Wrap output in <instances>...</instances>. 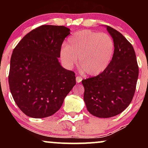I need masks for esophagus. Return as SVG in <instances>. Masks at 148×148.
I'll list each match as a JSON object with an SVG mask.
<instances>
[{
	"instance_id": "34e87169",
	"label": "esophagus",
	"mask_w": 148,
	"mask_h": 148,
	"mask_svg": "<svg viewBox=\"0 0 148 148\" xmlns=\"http://www.w3.org/2000/svg\"><path fill=\"white\" fill-rule=\"evenodd\" d=\"M82 80H83V77H81V76H76V82L78 83V84L81 83V81H82Z\"/></svg>"
}]
</instances>
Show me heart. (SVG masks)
Returning <instances> with one entry per match:
<instances>
[{
	"label": "heart",
	"mask_w": 148,
	"mask_h": 148,
	"mask_svg": "<svg viewBox=\"0 0 148 148\" xmlns=\"http://www.w3.org/2000/svg\"><path fill=\"white\" fill-rule=\"evenodd\" d=\"M114 52V41L108 34L84 30L73 34L60 54L67 67H74L79 58V65L88 74L97 75L108 67Z\"/></svg>",
	"instance_id": "1"
}]
</instances>
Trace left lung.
I'll use <instances>...</instances> for the list:
<instances>
[{
	"instance_id": "left-lung-1",
	"label": "left lung",
	"mask_w": 148,
	"mask_h": 148,
	"mask_svg": "<svg viewBox=\"0 0 148 148\" xmlns=\"http://www.w3.org/2000/svg\"><path fill=\"white\" fill-rule=\"evenodd\" d=\"M115 43L108 67L99 75L82 81L84 101L89 113L107 118L122 113L133 99L138 76L134 49L120 32L107 25Z\"/></svg>"
}]
</instances>
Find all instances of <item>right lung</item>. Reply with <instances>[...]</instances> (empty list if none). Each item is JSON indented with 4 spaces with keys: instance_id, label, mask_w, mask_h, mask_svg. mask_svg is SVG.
Instances as JSON below:
<instances>
[{
    "instance_id": "1",
    "label": "right lung",
    "mask_w": 148,
    "mask_h": 148,
    "mask_svg": "<svg viewBox=\"0 0 148 148\" xmlns=\"http://www.w3.org/2000/svg\"><path fill=\"white\" fill-rule=\"evenodd\" d=\"M69 31L63 25H41L25 35L13 50L10 90L28 116L43 118L54 114L76 85L74 72L63 68L58 61Z\"/></svg>"
}]
</instances>
